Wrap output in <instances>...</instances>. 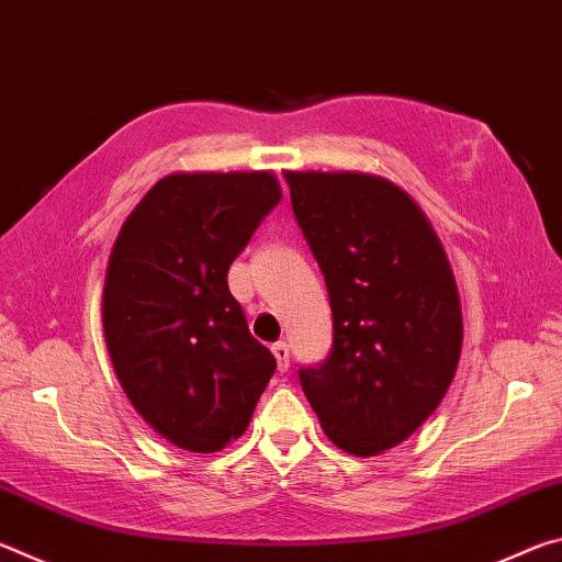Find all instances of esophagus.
Listing matches in <instances>:
<instances>
[{
  "label": "esophagus",
  "instance_id": "obj_1",
  "mask_svg": "<svg viewBox=\"0 0 562 562\" xmlns=\"http://www.w3.org/2000/svg\"><path fill=\"white\" fill-rule=\"evenodd\" d=\"M272 355H274V359H278L280 372H288V367H290V347H288V341H278V345H272Z\"/></svg>",
  "mask_w": 562,
  "mask_h": 562
}]
</instances>
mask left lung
I'll use <instances>...</instances> for the list:
<instances>
[{
	"label": "left lung",
	"instance_id": "left-lung-1",
	"mask_svg": "<svg viewBox=\"0 0 562 562\" xmlns=\"http://www.w3.org/2000/svg\"><path fill=\"white\" fill-rule=\"evenodd\" d=\"M329 292L335 345L300 384L327 439L376 456L429 418L459 367L461 300L429 217L361 170H284Z\"/></svg>",
	"mask_w": 562,
	"mask_h": 562
}]
</instances>
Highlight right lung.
Segmentation results:
<instances>
[{
    "label": "right lung",
    "mask_w": 562,
    "mask_h": 562,
    "mask_svg": "<svg viewBox=\"0 0 562 562\" xmlns=\"http://www.w3.org/2000/svg\"><path fill=\"white\" fill-rule=\"evenodd\" d=\"M280 198L272 170L170 173L113 243L101 312L113 372L178 449L215 453L240 439L278 367L227 270Z\"/></svg>",
    "instance_id": "1"
}]
</instances>
